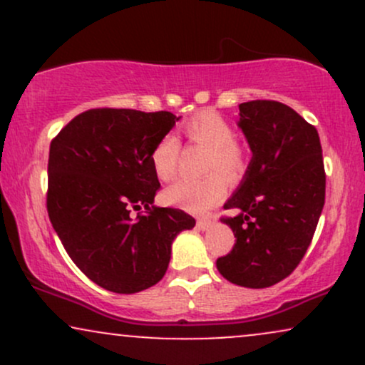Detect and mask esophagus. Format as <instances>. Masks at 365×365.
<instances>
[{"label": "esophagus", "instance_id": "1", "mask_svg": "<svg viewBox=\"0 0 365 365\" xmlns=\"http://www.w3.org/2000/svg\"><path fill=\"white\" fill-rule=\"evenodd\" d=\"M212 226V221L209 220V217H200V220H197V228L199 230H209Z\"/></svg>", "mask_w": 365, "mask_h": 365}]
</instances>
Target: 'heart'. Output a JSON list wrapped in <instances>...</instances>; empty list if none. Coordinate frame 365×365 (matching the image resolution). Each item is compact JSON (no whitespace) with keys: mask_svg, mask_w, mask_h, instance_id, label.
<instances>
[{"mask_svg":"<svg viewBox=\"0 0 365 365\" xmlns=\"http://www.w3.org/2000/svg\"><path fill=\"white\" fill-rule=\"evenodd\" d=\"M187 142L206 149L200 180H180L163 192V200L190 212H204L225 195V180L237 182L247 170V154L235 140L237 132L228 120L216 111H199L182 125ZM150 168L161 182L175 178L180 163V142L166 133L150 150Z\"/></svg>","mask_w":365,"mask_h":365,"instance_id":"obj_1","label":"heart"}]
</instances>
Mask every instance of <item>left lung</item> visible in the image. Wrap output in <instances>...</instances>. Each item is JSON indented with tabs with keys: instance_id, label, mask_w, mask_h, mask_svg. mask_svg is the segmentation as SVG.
Wrapping results in <instances>:
<instances>
[{
	"instance_id": "1",
	"label": "left lung",
	"mask_w": 365,
	"mask_h": 365,
	"mask_svg": "<svg viewBox=\"0 0 365 365\" xmlns=\"http://www.w3.org/2000/svg\"><path fill=\"white\" fill-rule=\"evenodd\" d=\"M238 110L252 161L225 204L240 209L221 217L237 242L216 267L240 287L267 288L293 273L312 242L326 195L322 149L316 127L287 104L255 99Z\"/></svg>"
}]
</instances>
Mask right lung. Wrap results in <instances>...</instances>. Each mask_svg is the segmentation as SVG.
Instances as JSON below:
<instances>
[{"label": "right lung", "mask_w": 365, "mask_h": 365, "mask_svg": "<svg viewBox=\"0 0 365 365\" xmlns=\"http://www.w3.org/2000/svg\"><path fill=\"white\" fill-rule=\"evenodd\" d=\"M178 118L94 108L77 115L49 145L46 207L70 259L87 278L115 293H137L168 269L171 242L195 220L153 206L159 180L150 150ZM146 207L137 220L132 208Z\"/></svg>", "instance_id": "1"}]
</instances>
